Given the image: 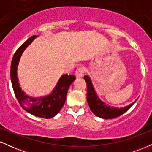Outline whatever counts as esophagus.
<instances>
[{"label":"esophagus","instance_id":"esophagus-1","mask_svg":"<svg viewBox=\"0 0 152 152\" xmlns=\"http://www.w3.org/2000/svg\"><path fill=\"white\" fill-rule=\"evenodd\" d=\"M83 74H84V69L83 68H78L77 70L76 71V73H75V75L77 78L82 77L83 76Z\"/></svg>","mask_w":152,"mask_h":152}]
</instances>
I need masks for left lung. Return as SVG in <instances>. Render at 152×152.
Wrapping results in <instances>:
<instances>
[{
  "label": "left lung",
  "mask_w": 152,
  "mask_h": 152,
  "mask_svg": "<svg viewBox=\"0 0 152 152\" xmlns=\"http://www.w3.org/2000/svg\"><path fill=\"white\" fill-rule=\"evenodd\" d=\"M83 78L86 82L87 102H88V106H89L90 109L91 110L92 112L98 117L104 118V119L118 117L126 112L130 107H132V105L138 99H137L135 102L130 104L129 105L124 106V107L117 108L109 106L106 103L100 100V99L98 97L89 76H85Z\"/></svg>",
  "instance_id": "left-lung-1"
}]
</instances>
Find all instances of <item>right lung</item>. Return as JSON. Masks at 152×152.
<instances>
[{"label": "right lung", "instance_id": "1", "mask_svg": "<svg viewBox=\"0 0 152 152\" xmlns=\"http://www.w3.org/2000/svg\"><path fill=\"white\" fill-rule=\"evenodd\" d=\"M36 37L37 36H31L16 50L12 59L10 66V78L15 97L23 109L34 116L50 118L58 114L64 105L68 89L76 79V77L74 75H62L55 88L49 95L46 96L34 98L24 93L19 85L17 69L22 53Z\"/></svg>", "mask_w": 152, "mask_h": 152}]
</instances>
